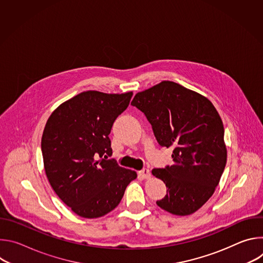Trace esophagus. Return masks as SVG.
Instances as JSON below:
<instances>
[{
    "label": "esophagus",
    "instance_id": "obj_1",
    "mask_svg": "<svg viewBox=\"0 0 263 263\" xmlns=\"http://www.w3.org/2000/svg\"><path fill=\"white\" fill-rule=\"evenodd\" d=\"M139 176H140L142 179H148L149 177H151V173H149V170L143 168V170L139 171Z\"/></svg>",
    "mask_w": 263,
    "mask_h": 263
}]
</instances>
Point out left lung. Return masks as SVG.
I'll list each match as a JSON object with an SVG mask.
<instances>
[{
	"label": "left lung",
	"mask_w": 263,
	"mask_h": 263,
	"mask_svg": "<svg viewBox=\"0 0 263 263\" xmlns=\"http://www.w3.org/2000/svg\"><path fill=\"white\" fill-rule=\"evenodd\" d=\"M131 105L145 116L157 142L173 147L174 163L152 171L167 189L156 204L175 215L196 212L213 195L227 162L223 125L215 107L172 81L136 93Z\"/></svg>",
	"instance_id": "obj_1"
}]
</instances>
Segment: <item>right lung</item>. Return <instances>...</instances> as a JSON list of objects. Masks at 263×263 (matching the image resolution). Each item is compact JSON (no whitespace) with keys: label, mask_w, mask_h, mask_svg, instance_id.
I'll use <instances>...</instances> for the list:
<instances>
[{"label":"right lung","mask_w":263,"mask_h":263,"mask_svg":"<svg viewBox=\"0 0 263 263\" xmlns=\"http://www.w3.org/2000/svg\"><path fill=\"white\" fill-rule=\"evenodd\" d=\"M132 92H81L49 118L42 137L46 175L60 200L79 216L101 217L121 202L134 171L118 164L109 134Z\"/></svg>","instance_id":"1"}]
</instances>
